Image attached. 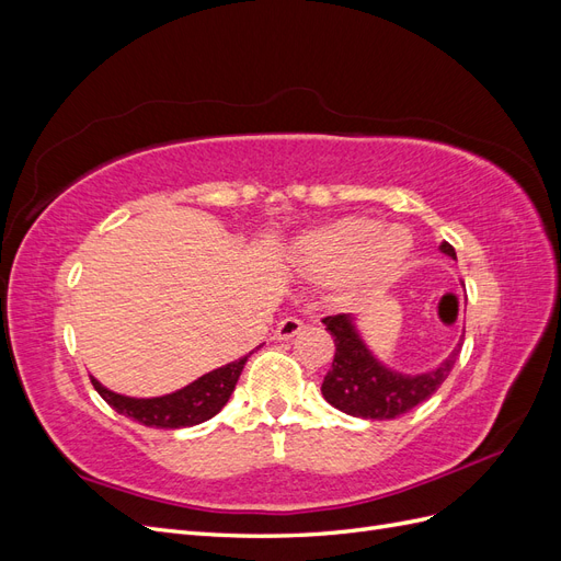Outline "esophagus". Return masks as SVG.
Segmentation results:
<instances>
[{
    "label": "esophagus",
    "instance_id": "1",
    "mask_svg": "<svg viewBox=\"0 0 561 561\" xmlns=\"http://www.w3.org/2000/svg\"><path fill=\"white\" fill-rule=\"evenodd\" d=\"M301 328H304V322H301L299 318L287 316V318H283V320L278 322L276 339H280V342H285V339H293L297 332H301Z\"/></svg>",
    "mask_w": 561,
    "mask_h": 561
}]
</instances>
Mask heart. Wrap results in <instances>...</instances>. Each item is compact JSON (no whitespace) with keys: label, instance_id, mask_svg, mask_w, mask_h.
<instances>
[{"label":"heart","instance_id":"heart-1","mask_svg":"<svg viewBox=\"0 0 561 561\" xmlns=\"http://www.w3.org/2000/svg\"><path fill=\"white\" fill-rule=\"evenodd\" d=\"M412 236L369 217H344L301 236L295 262L313 283H344L353 293H375L393 283L410 262Z\"/></svg>","mask_w":561,"mask_h":561}]
</instances>
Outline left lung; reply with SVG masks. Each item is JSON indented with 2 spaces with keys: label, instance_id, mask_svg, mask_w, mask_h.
Here are the masks:
<instances>
[{
  "label": "left lung",
  "instance_id": "obj_1",
  "mask_svg": "<svg viewBox=\"0 0 561 561\" xmlns=\"http://www.w3.org/2000/svg\"><path fill=\"white\" fill-rule=\"evenodd\" d=\"M443 252L456 260V252L449 243H443ZM322 322L334 336V360L320 386L322 398L339 412L360 419H396L428 400L449 377L463 344L461 336L454 353L437 369L419 377H404L375 360V355L360 342L348 316H328L322 318Z\"/></svg>",
  "mask_w": 561,
  "mask_h": 561
}]
</instances>
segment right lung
Segmentation results:
<instances>
[{
    "instance_id": "1",
    "label": "right lung",
    "mask_w": 561,
    "mask_h": 561,
    "mask_svg": "<svg viewBox=\"0 0 561 561\" xmlns=\"http://www.w3.org/2000/svg\"><path fill=\"white\" fill-rule=\"evenodd\" d=\"M245 363H248V355H243L241 360L208 371V375H203L194 383L184 386L182 390H175L171 396L149 398V400L112 393V390H107L93 377H91V383L112 410L142 423V426L186 428V426H198V423L213 419L219 410H222L229 396L233 393L236 381H239Z\"/></svg>"
}]
</instances>
